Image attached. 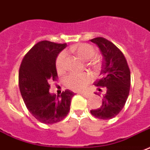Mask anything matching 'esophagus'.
Segmentation results:
<instances>
[{
  "label": "esophagus",
  "instance_id": "34e87169",
  "mask_svg": "<svg viewBox=\"0 0 150 150\" xmlns=\"http://www.w3.org/2000/svg\"><path fill=\"white\" fill-rule=\"evenodd\" d=\"M80 93L82 96H84L85 98H88L89 97V93Z\"/></svg>",
  "mask_w": 150,
  "mask_h": 150
}]
</instances>
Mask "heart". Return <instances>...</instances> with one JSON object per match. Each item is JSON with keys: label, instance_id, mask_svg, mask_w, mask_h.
<instances>
[{"label": "heart", "instance_id": "heart-1", "mask_svg": "<svg viewBox=\"0 0 150 150\" xmlns=\"http://www.w3.org/2000/svg\"><path fill=\"white\" fill-rule=\"evenodd\" d=\"M69 51L75 53L78 57L83 61H89L95 57L96 50L88 44H79L71 46ZM65 52H62L58 55L56 60V68L58 73H62L64 70L65 64ZM92 76L89 74L84 73L81 74H70L64 79V85L68 88L74 91H82L87 87L91 81Z\"/></svg>", "mask_w": 150, "mask_h": 150}]
</instances>
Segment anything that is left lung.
Here are the masks:
<instances>
[{
	"mask_svg": "<svg viewBox=\"0 0 150 150\" xmlns=\"http://www.w3.org/2000/svg\"><path fill=\"white\" fill-rule=\"evenodd\" d=\"M90 40L98 45L103 57L102 77L95 81L94 86L99 87V91L100 87L106 89L101 106L90 112L98 118L108 120L116 117L124 108L130 88V71L125 56L115 45L103 38Z\"/></svg>",
	"mask_w": 150,
	"mask_h": 150,
	"instance_id": "left-lung-1",
	"label": "left lung"
}]
</instances>
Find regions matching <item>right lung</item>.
I'll return each instance as SVG.
<instances>
[{
  "label": "right lung",
  "mask_w": 150,
  "mask_h": 150,
  "mask_svg": "<svg viewBox=\"0 0 150 150\" xmlns=\"http://www.w3.org/2000/svg\"><path fill=\"white\" fill-rule=\"evenodd\" d=\"M67 45L42 40L26 53L19 70V88L32 115L44 124H54L67 116L74 93H50V81L57 78L56 60Z\"/></svg>",
  "instance_id": "1"
}]
</instances>
